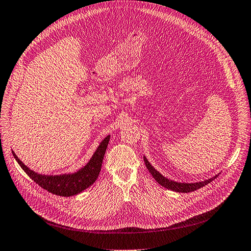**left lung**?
<instances>
[{
    "label": "left lung",
    "instance_id": "1",
    "mask_svg": "<svg viewBox=\"0 0 251 251\" xmlns=\"http://www.w3.org/2000/svg\"><path fill=\"white\" fill-rule=\"evenodd\" d=\"M144 161H145L146 168L148 169V171L150 172L152 176L155 178V180H156V182L158 184H160L162 187H164L166 189H170L172 191H175V192H183V193L193 192V191L198 190L203 186L209 184L211 181H213L214 178H217L219 176V175H217V176L208 178V180H205L203 182H199V183H189V184L188 183H177V182H175V181H172V180H169V178L164 177L160 173H158L153 168L145 156H144Z\"/></svg>",
    "mask_w": 251,
    "mask_h": 251
}]
</instances>
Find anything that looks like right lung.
Instances as JSON below:
<instances>
[{
  "instance_id": "obj_1",
  "label": "right lung",
  "mask_w": 251,
  "mask_h": 251,
  "mask_svg": "<svg viewBox=\"0 0 251 251\" xmlns=\"http://www.w3.org/2000/svg\"><path fill=\"white\" fill-rule=\"evenodd\" d=\"M109 139L110 136H107L100 143L99 147L95 151L90 161L83 166L82 169H80L78 172L75 174H64L59 176L41 175L28 169L27 166L17 157V155L14 152L12 153H13V156L21 166V169L26 173V175L31 178V180H33V182L37 183L43 189L47 190L48 192L59 196L68 197L82 192L83 190L89 188L96 182L97 177L101 172L103 158L107 146H108Z\"/></svg>"
}]
</instances>
